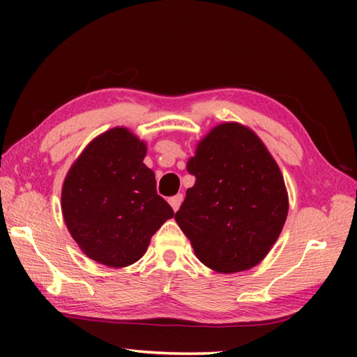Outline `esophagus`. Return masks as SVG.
I'll use <instances>...</instances> for the list:
<instances>
[{
	"instance_id": "obj_1",
	"label": "esophagus",
	"mask_w": 357,
	"mask_h": 357,
	"mask_svg": "<svg viewBox=\"0 0 357 357\" xmlns=\"http://www.w3.org/2000/svg\"><path fill=\"white\" fill-rule=\"evenodd\" d=\"M183 200H184L183 193H178V195H174V197L170 198V200H168V203L172 204V208H173L174 213H176V211L179 209V206H181V203H183Z\"/></svg>"
}]
</instances>
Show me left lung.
<instances>
[{"label":"left lung","mask_w":357,"mask_h":357,"mask_svg":"<svg viewBox=\"0 0 357 357\" xmlns=\"http://www.w3.org/2000/svg\"><path fill=\"white\" fill-rule=\"evenodd\" d=\"M195 184L174 219L198 259L217 273L250 269L268 255L288 214L283 176L244 126L214 128L187 162Z\"/></svg>","instance_id":"obj_1"}]
</instances>
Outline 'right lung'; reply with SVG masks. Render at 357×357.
I'll return each mask as SVG.
<instances>
[{
    "label": "right lung",
    "instance_id": "obj_1",
    "mask_svg": "<svg viewBox=\"0 0 357 357\" xmlns=\"http://www.w3.org/2000/svg\"><path fill=\"white\" fill-rule=\"evenodd\" d=\"M146 146L124 128L88 144L66 176L63 215L72 238L94 261L123 268L138 261L149 239L174 215L157 195Z\"/></svg>",
    "mask_w": 357,
    "mask_h": 357
}]
</instances>
